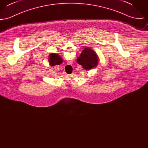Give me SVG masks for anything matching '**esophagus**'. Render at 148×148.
Masks as SVG:
<instances>
[{
  "instance_id": "esophagus-1",
  "label": "esophagus",
  "mask_w": 148,
  "mask_h": 148,
  "mask_svg": "<svg viewBox=\"0 0 148 148\" xmlns=\"http://www.w3.org/2000/svg\"><path fill=\"white\" fill-rule=\"evenodd\" d=\"M66 66H67V67H69V66H70V65H69V64H68V65H66Z\"/></svg>"
}]
</instances>
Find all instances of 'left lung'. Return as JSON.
<instances>
[{"label": "left lung", "mask_w": 148, "mask_h": 148, "mask_svg": "<svg viewBox=\"0 0 148 148\" xmlns=\"http://www.w3.org/2000/svg\"><path fill=\"white\" fill-rule=\"evenodd\" d=\"M77 63L82 65L85 69L89 70L97 66L98 64V57L92 50L86 48L82 51L77 59Z\"/></svg>", "instance_id": "obj_1"}]
</instances>
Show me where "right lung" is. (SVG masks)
Instances as JSON below:
<instances>
[{"label":"right lung","mask_w":148,"mask_h":148,"mask_svg":"<svg viewBox=\"0 0 148 148\" xmlns=\"http://www.w3.org/2000/svg\"><path fill=\"white\" fill-rule=\"evenodd\" d=\"M50 64L51 66L54 65H59L63 62L62 59L59 56L58 54L55 53H51L49 56Z\"/></svg>","instance_id":"obj_1"}]
</instances>
